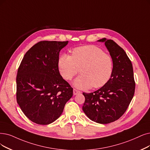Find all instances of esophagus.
Masks as SVG:
<instances>
[{"mask_svg":"<svg viewBox=\"0 0 150 150\" xmlns=\"http://www.w3.org/2000/svg\"><path fill=\"white\" fill-rule=\"evenodd\" d=\"M81 92V91H77V90H76V89H75V88L73 89V94H74V95H77V94H78V93H80Z\"/></svg>","mask_w":150,"mask_h":150,"instance_id":"esophagus-1","label":"esophagus"}]
</instances>
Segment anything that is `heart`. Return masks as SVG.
<instances>
[{
    "mask_svg": "<svg viewBox=\"0 0 150 150\" xmlns=\"http://www.w3.org/2000/svg\"><path fill=\"white\" fill-rule=\"evenodd\" d=\"M58 64L62 76L68 81L73 79L80 69L81 74L74 82V86L80 88L103 86L112 71L111 57L93 45L74 48L71 56H59Z\"/></svg>",
    "mask_w": 150,
    "mask_h": 150,
    "instance_id": "1",
    "label": "heart"
}]
</instances>
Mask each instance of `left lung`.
Returning a JSON list of instances; mask_svg holds the SVG:
<instances>
[{
    "label": "left lung",
    "mask_w": 150,
    "mask_h": 150,
    "mask_svg": "<svg viewBox=\"0 0 150 150\" xmlns=\"http://www.w3.org/2000/svg\"><path fill=\"white\" fill-rule=\"evenodd\" d=\"M105 42L112 59L111 78L97 91L83 92L85 101L82 110L87 116L100 124H108L120 118L126 111L135 93L132 64L126 53L115 41L106 38Z\"/></svg>",
    "instance_id": "left-lung-1"
}]
</instances>
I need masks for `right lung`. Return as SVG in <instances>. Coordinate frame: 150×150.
<instances>
[{
    "label": "right lung",
    "mask_w": 150,
    "mask_h": 150,
    "mask_svg": "<svg viewBox=\"0 0 150 150\" xmlns=\"http://www.w3.org/2000/svg\"><path fill=\"white\" fill-rule=\"evenodd\" d=\"M68 41L42 40L24 56L16 76V101L33 122L49 124L61 116L73 88L58 69L59 53Z\"/></svg>",
    "instance_id": "add662e5"
}]
</instances>
